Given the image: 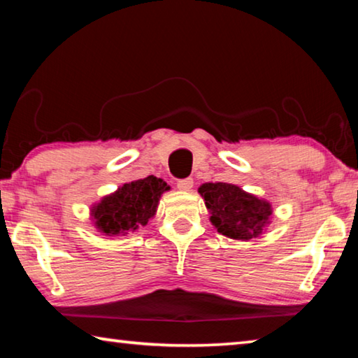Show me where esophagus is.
<instances>
[{
	"instance_id": "esophagus-1",
	"label": "esophagus",
	"mask_w": 358,
	"mask_h": 358,
	"mask_svg": "<svg viewBox=\"0 0 358 358\" xmlns=\"http://www.w3.org/2000/svg\"><path fill=\"white\" fill-rule=\"evenodd\" d=\"M177 186H178V189H180V191H185V192H187V191H191V189H192L194 181H192V178H183V180H178Z\"/></svg>"
}]
</instances>
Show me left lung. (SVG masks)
Here are the masks:
<instances>
[{
  "instance_id": "left-lung-1",
  "label": "left lung",
  "mask_w": 358,
  "mask_h": 358,
  "mask_svg": "<svg viewBox=\"0 0 358 358\" xmlns=\"http://www.w3.org/2000/svg\"><path fill=\"white\" fill-rule=\"evenodd\" d=\"M210 222L217 232L232 240L257 238L270 224L271 203L232 183H203L199 187Z\"/></svg>"
}]
</instances>
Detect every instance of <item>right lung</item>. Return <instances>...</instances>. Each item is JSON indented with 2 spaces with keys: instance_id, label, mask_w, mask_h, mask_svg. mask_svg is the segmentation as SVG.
Here are the masks:
<instances>
[{
  "instance_id": "right-lung-1",
  "label": "right lung",
  "mask_w": 358,
  "mask_h": 358,
  "mask_svg": "<svg viewBox=\"0 0 358 358\" xmlns=\"http://www.w3.org/2000/svg\"><path fill=\"white\" fill-rule=\"evenodd\" d=\"M169 189L171 186L155 175L124 183L90 208L96 230L118 237L145 227L156 215L161 196Z\"/></svg>"
}]
</instances>
